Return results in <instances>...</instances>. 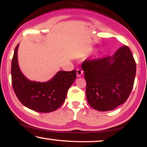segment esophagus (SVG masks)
<instances>
[{"mask_svg":"<svg viewBox=\"0 0 147 147\" xmlns=\"http://www.w3.org/2000/svg\"><path fill=\"white\" fill-rule=\"evenodd\" d=\"M83 73H84L83 70H82L81 69H77V76L78 77H81V76L83 75Z\"/></svg>","mask_w":147,"mask_h":147,"instance_id":"obj_1","label":"esophagus"}]
</instances>
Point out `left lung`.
<instances>
[{
    "instance_id": "8db88e82",
    "label": "left lung",
    "mask_w": 147,
    "mask_h": 147,
    "mask_svg": "<svg viewBox=\"0 0 147 147\" xmlns=\"http://www.w3.org/2000/svg\"><path fill=\"white\" fill-rule=\"evenodd\" d=\"M82 68L86 81L87 101L91 107L108 111L126 102L136 74V61L129 47L118 49L113 56L85 61Z\"/></svg>"
}]
</instances>
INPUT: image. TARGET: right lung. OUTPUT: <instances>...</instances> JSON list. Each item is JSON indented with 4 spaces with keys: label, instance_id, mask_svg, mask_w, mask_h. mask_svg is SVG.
Wrapping results in <instances>:
<instances>
[{
    "label": "right lung",
    "instance_id": "right-lung-1",
    "mask_svg": "<svg viewBox=\"0 0 147 147\" xmlns=\"http://www.w3.org/2000/svg\"><path fill=\"white\" fill-rule=\"evenodd\" d=\"M11 61V83L18 100L28 109L40 113H50L63 104L69 88L75 82L76 70H60L48 82L31 81L21 72L18 62V49Z\"/></svg>",
    "mask_w": 147,
    "mask_h": 147
}]
</instances>
